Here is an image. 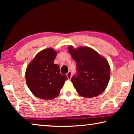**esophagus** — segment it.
<instances>
[{
  "instance_id": "esophagus-1",
  "label": "esophagus",
  "mask_w": 134,
  "mask_h": 134,
  "mask_svg": "<svg viewBox=\"0 0 134 134\" xmlns=\"http://www.w3.org/2000/svg\"><path fill=\"white\" fill-rule=\"evenodd\" d=\"M66 75H67V76L68 79H69V80H70V79H71V76H72L71 71H69V72H67Z\"/></svg>"
}]
</instances>
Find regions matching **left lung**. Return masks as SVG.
<instances>
[{
    "label": "left lung",
    "mask_w": 134,
    "mask_h": 134,
    "mask_svg": "<svg viewBox=\"0 0 134 134\" xmlns=\"http://www.w3.org/2000/svg\"><path fill=\"white\" fill-rule=\"evenodd\" d=\"M69 51L76 63L77 75L71 78L76 91L84 97H93L106 89L110 80V69L108 62L93 49L69 47Z\"/></svg>",
    "instance_id": "left-lung-1"
}]
</instances>
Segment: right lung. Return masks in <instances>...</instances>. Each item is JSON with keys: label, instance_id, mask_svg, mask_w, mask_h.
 <instances>
[{"label": "right lung", "instance_id": "obj_1", "mask_svg": "<svg viewBox=\"0 0 134 134\" xmlns=\"http://www.w3.org/2000/svg\"><path fill=\"white\" fill-rule=\"evenodd\" d=\"M57 52L47 48L38 53L26 68L27 86L38 98L52 100L57 97L68 78L60 72V66L54 61Z\"/></svg>", "mask_w": 134, "mask_h": 134}]
</instances>
